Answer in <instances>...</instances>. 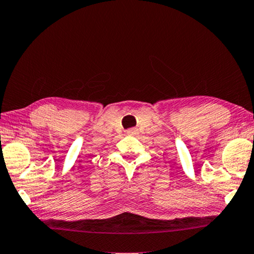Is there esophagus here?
<instances>
[{"label":"esophagus","instance_id":"1","mask_svg":"<svg viewBox=\"0 0 254 254\" xmlns=\"http://www.w3.org/2000/svg\"><path fill=\"white\" fill-rule=\"evenodd\" d=\"M135 131H136V130H135V128H130V129H128V130H127V132H128V134H131V135H132V134H134V132H135Z\"/></svg>","mask_w":254,"mask_h":254}]
</instances>
